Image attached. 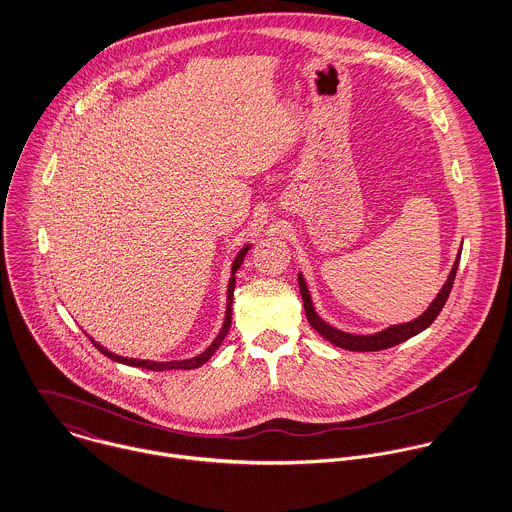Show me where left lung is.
<instances>
[{
  "label": "left lung",
  "instance_id": "obj_1",
  "mask_svg": "<svg viewBox=\"0 0 512 512\" xmlns=\"http://www.w3.org/2000/svg\"><path fill=\"white\" fill-rule=\"evenodd\" d=\"M463 245V243H461ZM459 259H461V249L455 257V263L447 275V281L443 283V287L439 289L437 297L429 303V307L425 308L417 318L409 320V322H400V324H392L380 332H372V334H354V332H344L332 324H328L314 308L310 291H308L307 281L303 277V273L299 271V289H301V297H303V305H305V312H307L308 322L310 326L322 336L326 338L330 344L344 348V350H352V352H376V350H386L392 348L400 342H406L411 336L423 332L441 312L443 305L447 303V297L451 293L453 281H455V273L459 267Z\"/></svg>",
  "mask_w": 512,
  "mask_h": 512
}]
</instances>
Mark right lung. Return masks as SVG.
Listing matches in <instances>:
<instances>
[{
    "mask_svg": "<svg viewBox=\"0 0 512 512\" xmlns=\"http://www.w3.org/2000/svg\"><path fill=\"white\" fill-rule=\"evenodd\" d=\"M249 249H251V243L243 245V247L237 251V255H235V259H233V263H231V277H229V283H227V301H225V318H223V324H221V328H219V334L215 336V340L205 348L202 354H198V356H194V358H188V360L154 362V360H140V358H124V356H118V354L106 350L104 346H101L99 342H95L93 338H91V342L103 352L106 358H110V360H114V362H118V364L134 366V368H146V370H154V372H164V370H194V368L204 366L205 362L213 356V352L219 348V344L223 342V338L227 336V332H229V326H231L233 291H235V273H237V269L241 267V263H243V259H245V255H247Z\"/></svg>",
    "mask_w": 512,
    "mask_h": 512,
    "instance_id": "add662e5",
    "label": "right lung"
}]
</instances>
